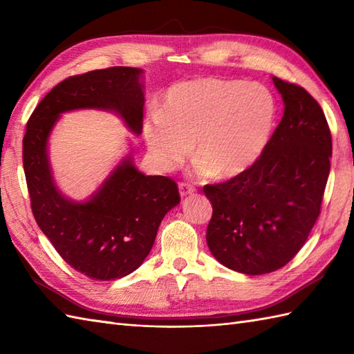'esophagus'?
<instances>
[{
	"mask_svg": "<svg viewBox=\"0 0 354 354\" xmlns=\"http://www.w3.org/2000/svg\"><path fill=\"white\" fill-rule=\"evenodd\" d=\"M194 190H196V187H194L193 184L179 183V193H181V196H187V194H192Z\"/></svg>",
	"mask_w": 354,
	"mask_h": 354,
	"instance_id": "esophagus-1",
	"label": "esophagus"
}]
</instances>
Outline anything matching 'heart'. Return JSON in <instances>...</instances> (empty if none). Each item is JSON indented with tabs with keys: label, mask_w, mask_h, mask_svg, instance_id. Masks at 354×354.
Masks as SVG:
<instances>
[{
	"label": "heart",
	"mask_w": 354,
	"mask_h": 354,
	"mask_svg": "<svg viewBox=\"0 0 354 354\" xmlns=\"http://www.w3.org/2000/svg\"><path fill=\"white\" fill-rule=\"evenodd\" d=\"M275 120L277 100L265 85L198 77L164 93L162 109L149 112L142 135L161 170L183 164L193 142L199 173L232 178L259 160Z\"/></svg>",
	"instance_id": "b5f03b06"
}]
</instances>
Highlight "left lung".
Returning <instances> with one entry per match:
<instances>
[{"mask_svg":"<svg viewBox=\"0 0 354 354\" xmlns=\"http://www.w3.org/2000/svg\"><path fill=\"white\" fill-rule=\"evenodd\" d=\"M284 114L246 171L204 187L213 205L209 251L248 275L269 274L295 257L321 213L332 133L319 103L303 86L274 77Z\"/></svg>","mask_w":354,"mask_h":354,"instance_id":"obj_1","label":"left lung"}]
</instances>
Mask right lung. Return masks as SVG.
<instances>
[{"label": "right lung", "instance_id": "obj_1", "mask_svg": "<svg viewBox=\"0 0 354 354\" xmlns=\"http://www.w3.org/2000/svg\"><path fill=\"white\" fill-rule=\"evenodd\" d=\"M141 70L111 66L57 84L30 115L22 140V162L35 219L57 254L77 272L99 281L133 272L150 252L162 217L181 202L169 176H146L131 156L111 173L86 202L64 198L53 183L47 141L62 112L109 109L140 135L145 97Z\"/></svg>", "mask_w": 354, "mask_h": 354}]
</instances>
